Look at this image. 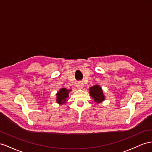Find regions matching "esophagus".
I'll return each instance as SVG.
<instances>
[{
	"mask_svg": "<svg viewBox=\"0 0 152 152\" xmlns=\"http://www.w3.org/2000/svg\"><path fill=\"white\" fill-rule=\"evenodd\" d=\"M76 86H77V88L81 89V88H83V87L84 86V84H83V82H81V81H80V82H78V83H77Z\"/></svg>",
	"mask_w": 152,
	"mask_h": 152,
	"instance_id": "esophagus-1",
	"label": "esophagus"
}]
</instances>
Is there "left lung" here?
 Returning <instances> with one entry per match:
<instances>
[{"label":"left lung","instance_id":"8db88e82","mask_svg":"<svg viewBox=\"0 0 152 152\" xmlns=\"http://www.w3.org/2000/svg\"><path fill=\"white\" fill-rule=\"evenodd\" d=\"M89 91H90V94L91 97L94 99L95 102L99 103L103 102L104 99V96L103 94V91L99 85H94V87H91Z\"/></svg>","mask_w":152,"mask_h":152}]
</instances>
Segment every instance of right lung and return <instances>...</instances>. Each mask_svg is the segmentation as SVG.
<instances>
[{
	"label": "right lung",
	"mask_w": 152,
	"mask_h": 152,
	"mask_svg": "<svg viewBox=\"0 0 152 152\" xmlns=\"http://www.w3.org/2000/svg\"><path fill=\"white\" fill-rule=\"evenodd\" d=\"M70 91L67 90V89L63 88H61L58 93L56 94V102L60 104H63L66 102V98L69 97V92Z\"/></svg>",
	"instance_id": "add662e5"
}]
</instances>
